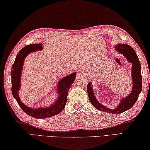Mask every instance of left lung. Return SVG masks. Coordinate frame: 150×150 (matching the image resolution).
Instances as JSON below:
<instances>
[{"label":"left lung","instance_id":"left-lung-1","mask_svg":"<svg viewBox=\"0 0 150 150\" xmlns=\"http://www.w3.org/2000/svg\"><path fill=\"white\" fill-rule=\"evenodd\" d=\"M115 49L121 54H123L129 62L132 64V78L133 81V88L132 92L127 96L122 98L118 105L114 110L108 108L98 101L92 88V83L89 82L87 86V92L90 102L98 110L110 114H121L130 109L137 101L142 90V78L141 74V64L136 52L130 46L126 44L116 45Z\"/></svg>","mask_w":150,"mask_h":150}]
</instances>
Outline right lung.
I'll return each mask as SVG.
<instances>
[{
	"instance_id": "add662e5",
	"label": "right lung",
	"mask_w": 150,
	"mask_h": 150,
	"mask_svg": "<svg viewBox=\"0 0 150 150\" xmlns=\"http://www.w3.org/2000/svg\"><path fill=\"white\" fill-rule=\"evenodd\" d=\"M42 49V44H35L25 46L16 55L14 62L12 66L11 72L12 81V92L14 98L18 102L19 106L26 113L35 118H46L58 114L64 108L66 101H67L68 93L71 86L74 82L76 72H74L61 79L58 83L57 92L58 96L54 104L46 108H30L23 104L20 99L18 90L21 88V78L22 70L24 64V60L26 56L33 52H36Z\"/></svg>"
}]
</instances>
